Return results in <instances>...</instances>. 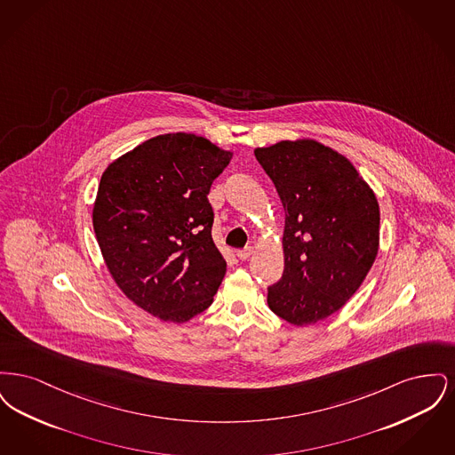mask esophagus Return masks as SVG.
Segmentation results:
<instances>
[{"label":"esophagus","instance_id":"obj_1","mask_svg":"<svg viewBox=\"0 0 455 455\" xmlns=\"http://www.w3.org/2000/svg\"><path fill=\"white\" fill-rule=\"evenodd\" d=\"M252 252H254V249H252V247H245V249H240V251H237L238 259H249Z\"/></svg>","mask_w":455,"mask_h":455}]
</instances>
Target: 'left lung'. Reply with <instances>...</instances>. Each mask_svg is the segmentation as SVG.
Masks as SVG:
<instances>
[{"label":"left lung","mask_w":455,"mask_h":455,"mask_svg":"<svg viewBox=\"0 0 455 455\" xmlns=\"http://www.w3.org/2000/svg\"><path fill=\"white\" fill-rule=\"evenodd\" d=\"M256 158L284 210V269L267 305L290 324H314L353 297L375 260L377 197L347 158L312 140L258 148Z\"/></svg>","instance_id":"obj_1"}]
</instances>
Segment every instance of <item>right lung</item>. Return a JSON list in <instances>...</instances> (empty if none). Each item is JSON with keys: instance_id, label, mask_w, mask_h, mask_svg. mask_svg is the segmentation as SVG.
<instances>
[{"instance_id": "right-lung-1", "label": "right lung", "mask_w": 455, "mask_h": 455, "mask_svg": "<svg viewBox=\"0 0 455 455\" xmlns=\"http://www.w3.org/2000/svg\"><path fill=\"white\" fill-rule=\"evenodd\" d=\"M230 158L206 138L162 134L117 158L100 179L93 230L108 271L162 321L186 323L206 310L225 276L208 193Z\"/></svg>"}]
</instances>
